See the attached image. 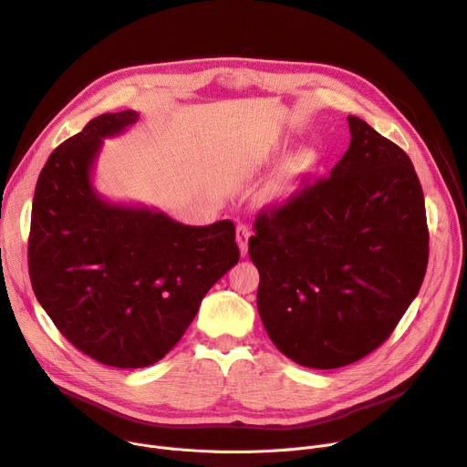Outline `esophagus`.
Here are the masks:
<instances>
[{
	"mask_svg": "<svg viewBox=\"0 0 467 467\" xmlns=\"http://www.w3.org/2000/svg\"><path fill=\"white\" fill-rule=\"evenodd\" d=\"M250 236H252L250 227L244 225V223H238V225H236V242H238L240 255H242V257L247 255V240H250Z\"/></svg>",
	"mask_w": 467,
	"mask_h": 467,
	"instance_id": "esophagus-1",
	"label": "esophagus"
}]
</instances>
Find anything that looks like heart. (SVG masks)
I'll use <instances>...</instances> for the list:
<instances>
[{
  "mask_svg": "<svg viewBox=\"0 0 467 467\" xmlns=\"http://www.w3.org/2000/svg\"><path fill=\"white\" fill-rule=\"evenodd\" d=\"M317 153L312 148H300L284 161L274 178L266 183L265 197L270 202H279L289 199L298 192L307 176H312L317 169Z\"/></svg>",
  "mask_w": 467,
  "mask_h": 467,
  "instance_id": "obj_1",
  "label": "heart"
}]
</instances>
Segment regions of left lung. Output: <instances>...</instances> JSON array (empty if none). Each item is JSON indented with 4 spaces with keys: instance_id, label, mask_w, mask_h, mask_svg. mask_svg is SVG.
<instances>
[{
    "instance_id": "left-lung-1",
    "label": "left lung",
    "mask_w": 467,
    "mask_h": 467,
    "mask_svg": "<svg viewBox=\"0 0 467 467\" xmlns=\"http://www.w3.org/2000/svg\"><path fill=\"white\" fill-rule=\"evenodd\" d=\"M328 178L261 212L250 238L257 307L274 346L332 369L378 349L415 300L428 265L420 182L408 153L357 116Z\"/></svg>"
}]
</instances>
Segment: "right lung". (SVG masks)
Instances as JSON below:
<instances>
[{"mask_svg": "<svg viewBox=\"0 0 467 467\" xmlns=\"http://www.w3.org/2000/svg\"><path fill=\"white\" fill-rule=\"evenodd\" d=\"M137 119L135 110L101 114L50 153L27 244L31 287L56 328L114 368L161 360L240 259L229 220L182 225L155 208L109 202L93 188L103 139Z\"/></svg>", "mask_w": 467, "mask_h": 467, "instance_id": "add662e5", "label": "right lung"}]
</instances>
